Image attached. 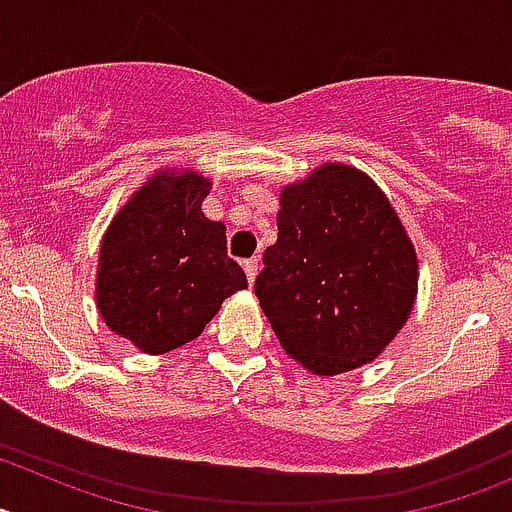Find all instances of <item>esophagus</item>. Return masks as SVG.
I'll return each instance as SVG.
<instances>
[{"label": "esophagus", "mask_w": 512, "mask_h": 512, "mask_svg": "<svg viewBox=\"0 0 512 512\" xmlns=\"http://www.w3.org/2000/svg\"><path fill=\"white\" fill-rule=\"evenodd\" d=\"M243 271H246L248 282H256V274H259V259H246L243 261Z\"/></svg>", "instance_id": "obj_1"}]
</instances>
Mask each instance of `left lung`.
Masks as SVG:
<instances>
[{
  "label": "left lung",
  "instance_id": "obj_1",
  "mask_svg": "<svg viewBox=\"0 0 512 512\" xmlns=\"http://www.w3.org/2000/svg\"><path fill=\"white\" fill-rule=\"evenodd\" d=\"M256 297L292 359L323 377L377 359L413 310L418 259L361 171L325 164L282 192Z\"/></svg>",
  "mask_w": 512,
  "mask_h": 512
}]
</instances>
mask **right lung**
<instances>
[{"mask_svg":"<svg viewBox=\"0 0 512 512\" xmlns=\"http://www.w3.org/2000/svg\"><path fill=\"white\" fill-rule=\"evenodd\" d=\"M210 179L156 174L112 220L99 251L97 307L117 336L166 354L200 336L225 297L246 289L225 225L202 212Z\"/></svg>","mask_w":512,"mask_h":512,"instance_id":"add662e5","label":"right lung"}]
</instances>
